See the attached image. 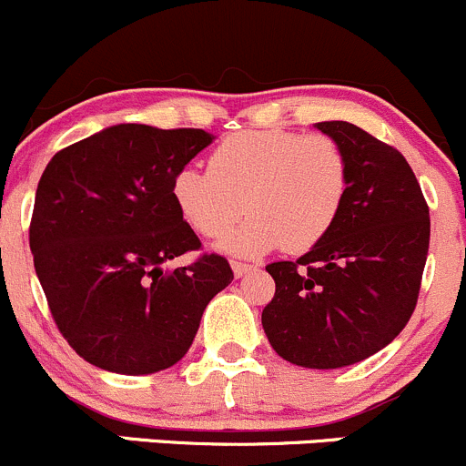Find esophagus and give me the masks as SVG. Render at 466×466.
<instances>
[{"instance_id": "obj_1", "label": "esophagus", "mask_w": 466, "mask_h": 466, "mask_svg": "<svg viewBox=\"0 0 466 466\" xmlns=\"http://www.w3.org/2000/svg\"><path fill=\"white\" fill-rule=\"evenodd\" d=\"M232 270L237 277H243V275H248V272L255 270V266H252V263H246V261H232Z\"/></svg>"}]
</instances>
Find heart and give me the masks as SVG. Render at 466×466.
Here are the masks:
<instances>
[{"mask_svg": "<svg viewBox=\"0 0 466 466\" xmlns=\"http://www.w3.org/2000/svg\"><path fill=\"white\" fill-rule=\"evenodd\" d=\"M350 191V159L329 135L243 130L209 155V171L182 167L171 196L200 237L228 232L218 246L234 255H263L277 246L304 252L336 225Z\"/></svg>", "mask_w": 466, "mask_h": 466, "instance_id": "1", "label": "heart"}]
</instances>
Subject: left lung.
Listing matches in <instances>:
<instances>
[{
	"label": "left lung",
	"mask_w": 466,
	"mask_h": 466,
	"mask_svg": "<svg viewBox=\"0 0 466 466\" xmlns=\"http://www.w3.org/2000/svg\"><path fill=\"white\" fill-rule=\"evenodd\" d=\"M350 159L336 225L298 261L268 263L275 298L263 331L284 360L336 370L377 354L410 320L420 298L431 218L410 164L347 121H322Z\"/></svg>",
	"instance_id": "obj_1"
}]
</instances>
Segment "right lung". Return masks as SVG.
<instances>
[{"label":"right lung","instance_id":"1","mask_svg":"<svg viewBox=\"0 0 466 466\" xmlns=\"http://www.w3.org/2000/svg\"><path fill=\"white\" fill-rule=\"evenodd\" d=\"M211 139L200 128L119 124L46 164L29 228L33 266L56 327L87 363L133 377L171 368L234 279L214 252L162 268L200 250L171 182Z\"/></svg>","mask_w":466,"mask_h":466}]
</instances>
